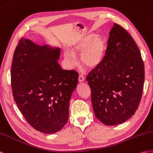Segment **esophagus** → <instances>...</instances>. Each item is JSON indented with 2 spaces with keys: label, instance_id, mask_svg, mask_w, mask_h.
Instances as JSON below:
<instances>
[{
  "label": "esophagus",
  "instance_id": "34e87169",
  "mask_svg": "<svg viewBox=\"0 0 153 153\" xmlns=\"http://www.w3.org/2000/svg\"><path fill=\"white\" fill-rule=\"evenodd\" d=\"M78 79H79V82H83V81H85V80L84 76H82V75H79V78H78Z\"/></svg>",
  "mask_w": 153,
  "mask_h": 153
}]
</instances>
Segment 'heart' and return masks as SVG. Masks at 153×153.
<instances>
[{
	"instance_id": "b5f03b06",
	"label": "heart",
	"mask_w": 153,
	"mask_h": 153,
	"mask_svg": "<svg viewBox=\"0 0 153 153\" xmlns=\"http://www.w3.org/2000/svg\"><path fill=\"white\" fill-rule=\"evenodd\" d=\"M71 52L66 51L64 57L68 66L72 67L76 63V54L81 55L82 64L89 69H94L99 66L103 61L106 51V42L101 36H86L73 43L71 48Z\"/></svg>"
}]
</instances>
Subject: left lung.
Instances as JSON below:
<instances>
[{
	"instance_id": "1",
	"label": "left lung",
	"mask_w": 153,
	"mask_h": 153,
	"mask_svg": "<svg viewBox=\"0 0 153 153\" xmlns=\"http://www.w3.org/2000/svg\"><path fill=\"white\" fill-rule=\"evenodd\" d=\"M101 64L86 81L95 117L104 124L115 126L134 114L142 98L144 65L137 45L127 30L113 24Z\"/></svg>"
}]
</instances>
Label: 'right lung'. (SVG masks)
<instances>
[{
	"label": "right lung",
	"instance_id": "right-lung-1",
	"mask_svg": "<svg viewBox=\"0 0 153 153\" xmlns=\"http://www.w3.org/2000/svg\"><path fill=\"white\" fill-rule=\"evenodd\" d=\"M60 49L21 38L11 70L13 95L25 119L38 131H59L68 119L79 74L59 65Z\"/></svg>",
	"mask_w": 153,
	"mask_h": 153
}]
</instances>
